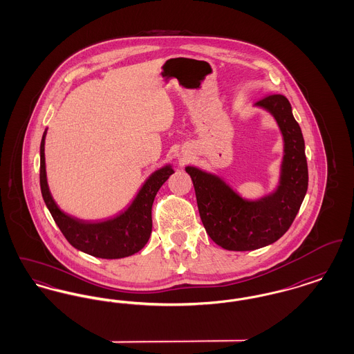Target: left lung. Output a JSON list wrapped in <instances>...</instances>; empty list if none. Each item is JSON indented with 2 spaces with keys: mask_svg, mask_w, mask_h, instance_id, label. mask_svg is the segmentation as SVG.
Wrapping results in <instances>:
<instances>
[{
  "mask_svg": "<svg viewBox=\"0 0 354 354\" xmlns=\"http://www.w3.org/2000/svg\"><path fill=\"white\" fill-rule=\"evenodd\" d=\"M254 106L270 113L283 135L280 179L272 192L254 201L245 199L219 175L185 167L207 234L228 251H253L279 240L293 223L308 189L305 143L290 103L284 95L273 94Z\"/></svg>",
  "mask_w": 354,
  "mask_h": 354,
  "instance_id": "8db88e82",
  "label": "left lung"
}]
</instances>
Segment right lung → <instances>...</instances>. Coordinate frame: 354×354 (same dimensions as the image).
<instances>
[{"instance_id":"right-lung-1","label":"right lung","mask_w":354,"mask_h":354,"mask_svg":"<svg viewBox=\"0 0 354 354\" xmlns=\"http://www.w3.org/2000/svg\"><path fill=\"white\" fill-rule=\"evenodd\" d=\"M41 140L39 185L44 202L51 216L78 251L100 259H122L139 252L149 241L152 230L151 208L159 188L174 174L171 165L153 171L138 191L131 204L114 218L101 221H84L65 214L51 196L45 165V138Z\"/></svg>"}]
</instances>
